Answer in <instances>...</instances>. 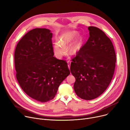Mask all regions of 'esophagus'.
<instances>
[{
  "label": "esophagus",
  "instance_id": "obj_1",
  "mask_svg": "<svg viewBox=\"0 0 130 130\" xmlns=\"http://www.w3.org/2000/svg\"><path fill=\"white\" fill-rule=\"evenodd\" d=\"M68 63V67H69V69H70V67H71V63L70 62V61H68L67 62Z\"/></svg>",
  "mask_w": 130,
  "mask_h": 130
}]
</instances>
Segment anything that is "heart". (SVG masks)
I'll list each match as a JSON object with an SVG mask.
<instances>
[{"label": "heart", "mask_w": 130, "mask_h": 130, "mask_svg": "<svg viewBox=\"0 0 130 130\" xmlns=\"http://www.w3.org/2000/svg\"><path fill=\"white\" fill-rule=\"evenodd\" d=\"M77 36V32L76 31L66 32L61 34L59 42L57 41L55 42L53 45L54 54L57 58H61L65 54V47L69 43L70 44L67 46V50L70 54H76L81 50L83 46V39L80 36L76 39Z\"/></svg>", "instance_id": "1"}]
</instances>
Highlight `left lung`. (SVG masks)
I'll use <instances>...</instances> for the list:
<instances>
[{
	"mask_svg": "<svg viewBox=\"0 0 130 130\" xmlns=\"http://www.w3.org/2000/svg\"><path fill=\"white\" fill-rule=\"evenodd\" d=\"M90 37L71 65L75 78L74 89L85 100L96 99L106 90L115 68L114 46L106 34L96 27H88Z\"/></svg>",
	"mask_w": 130,
	"mask_h": 130,
	"instance_id": "8db88e82",
	"label": "left lung"
}]
</instances>
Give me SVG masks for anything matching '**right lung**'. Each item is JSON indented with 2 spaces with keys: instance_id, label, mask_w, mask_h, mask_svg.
<instances>
[{
  "instance_id": "right-lung-1",
  "label": "right lung",
  "mask_w": 130,
  "mask_h": 130,
  "mask_svg": "<svg viewBox=\"0 0 130 130\" xmlns=\"http://www.w3.org/2000/svg\"><path fill=\"white\" fill-rule=\"evenodd\" d=\"M52 35L50 29H33L20 40L15 52L19 85L29 96L43 103L54 98L70 74L66 61L54 57Z\"/></svg>"
}]
</instances>
